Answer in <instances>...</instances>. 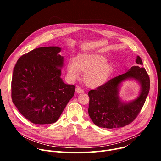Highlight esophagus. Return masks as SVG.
<instances>
[{
	"instance_id": "obj_1",
	"label": "esophagus",
	"mask_w": 161,
	"mask_h": 161,
	"mask_svg": "<svg viewBox=\"0 0 161 161\" xmlns=\"http://www.w3.org/2000/svg\"><path fill=\"white\" fill-rule=\"evenodd\" d=\"M83 92L84 91L80 87H77L75 89V92H77V93H83Z\"/></svg>"
}]
</instances>
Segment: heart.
I'll return each mask as SVG.
<instances>
[{
	"mask_svg": "<svg viewBox=\"0 0 161 161\" xmlns=\"http://www.w3.org/2000/svg\"><path fill=\"white\" fill-rule=\"evenodd\" d=\"M66 70L68 76L72 81L79 78L81 72L84 73L83 81L87 86L98 88L104 86L109 81L114 69L104 55L83 53L78 55L75 61H69Z\"/></svg>",
	"mask_w": 161,
	"mask_h": 161,
	"instance_id": "1",
	"label": "heart"
}]
</instances>
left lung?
Wrapping results in <instances>:
<instances>
[{"label": "left lung", "mask_w": 161, "mask_h": 161, "mask_svg": "<svg viewBox=\"0 0 161 161\" xmlns=\"http://www.w3.org/2000/svg\"><path fill=\"white\" fill-rule=\"evenodd\" d=\"M136 66L131 67L125 74L112 79L104 86L89 92L88 112L92 121L106 129L121 128L132 123L140 113L148 95L150 80L142 59L137 56ZM127 80H136L140 86L137 97L123 101L119 96L122 83Z\"/></svg>", "instance_id": "8db88e82"}]
</instances>
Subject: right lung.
<instances>
[{
    "label": "right lung",
    "instance_id": "right-lung-1",
    "mask_svg": "<svg viewBox=\"0 0 161 161\" xmlns=\"http://www.w3.org/2000/svg\"><path fill=\"white\" fill-rule=\"evenodd\" d=\"M60 47H41L21 56L12 80V98L19 112L31 123L52 124L73 97L74 85L61 78L64 57Z\"/></svg>",
    "mask_w": 161,
    "mask_h": 161
}]
</instances>
